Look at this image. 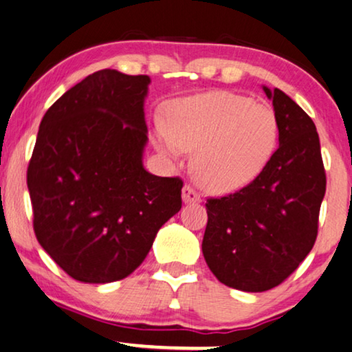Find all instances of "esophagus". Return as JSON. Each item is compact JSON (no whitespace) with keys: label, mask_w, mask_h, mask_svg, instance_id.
Segmentation results:
<instances>
[{"label":"esophagus","mask_w":352,"mask_h":352,"mask_svg":"<svg viewBox=\"0 0 352 352\" xmlns=\"http://www.w3.org/2000/svg\"><path fill=\"white\" fill-rule=\"evenodd\" d=\"M182 199H184L185 204H188V203H199V201H201L199 195L196 193V191L191 188L190 185H185L184 190H182Z\"/></svg>","instance_id":"esophagus-1"}]
</instances>
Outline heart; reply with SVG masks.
Returning a JSON list of instances; mask_svg holds the SVG:
<instances>
[{
  "label": "heart",
  "mask_w": 352,
  "mask_h": 352,
  "mask_svg": "<svg viewBox=\"0 0 352 352\" xmlns=\"http://www.w3.org/2000/svg\"><path fill=\"white\" fill-rule=\"evenodd\" d=\"M154 142L177 159L195 151L191 168L198 184L214 195L250 185L270 161L278 142L272 107L230 91H208L173 101L168 124L154 122Z\"/></svg>",
  "instance_id": "1"
}]
</instances>
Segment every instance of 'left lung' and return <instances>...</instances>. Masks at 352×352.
Returning <instances> with one entry per match:
<instances>
[{
    "label": "left lung",
    "mask_w": 352,
    "mask_h": 352,
    "mask_svg": "<svg viewBox=\"0 0 352 352\" xmlns=\"http://www.w3.org/2000/svg\"><path fill=\"white\" fill-rule=\"evenodd\" d=\"M264 88L278 122V149L245 188L206 203L203 254L220 283L261 293L288 278L311 252L327 177L311 117Z\"/></svg>",
    "instance_id": "1"
}]
</instances>
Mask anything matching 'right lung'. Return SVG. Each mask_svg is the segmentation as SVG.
<instances>
[{
    "label": "right lung",
    "mask_w": 352,
    "mask_h": 352,
    "mask_svg": "<svg viewBox=\"0 0 352 352\" xmlns=\"http://www.w3.org/2000/svg\"><path fill=\"white\" fill-rule=\"evenodd\" d=\"M148 75L102 69L46 111L27 186L41 248L83 283L125 278L182 208L179 177L143 167Z\"/></svg>",
    "instance_id": "1"
}]
</instances>
